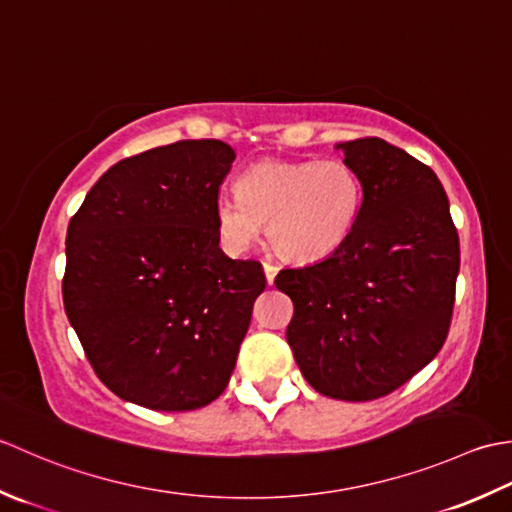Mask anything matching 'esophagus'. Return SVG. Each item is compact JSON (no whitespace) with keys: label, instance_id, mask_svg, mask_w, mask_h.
<instances>
[{"label":"esophagus","instance_id":"1","mask_svg":"<svg viewBox=\"0 0 512 512\" xmlns=\"http://www.w3.org/2000/svg\"><path fill=\"white\" fill-rule=\"evenodd\" d=\"M263 269H265L267 285H274V278H276V274H278V267H276V265H271V263H265V265H263Z\"/></svg>","mask_w":512,"mask_h":512}]
</instances>
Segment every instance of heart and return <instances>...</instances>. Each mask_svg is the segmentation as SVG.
<instances>
[{"instance_id": "1", "label": "heart", "mask_w": 512, "mask_h": 512, "mask_svg": "<svg viewBox=\"0 0 512 512\" xmlns=\"http://www.w3.org/2000/svg\"><path fill=\"white\" fill-rule=\"evenodd\" d=\"M358 176L342 161H260L236 179V196L214 205L216 234L232 254L247 252L267 223V238L291 263L336 254L356 227Z\"/></svg>"}]
</instances>
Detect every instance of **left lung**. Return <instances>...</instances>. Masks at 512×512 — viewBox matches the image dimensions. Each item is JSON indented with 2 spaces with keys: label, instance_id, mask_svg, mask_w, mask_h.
Here are the masks:
<instances>
[{
  "label": "left lung",
  "instance_id": "8db88e82",
  "mask_svg": "<svg viewBox=\"0 0 512 512\" xmlns=\"http://www.w3.org/2000/svg\"><path fill=\"white\" fill-rule=\"evenodd\" d=\"M358 176L356 227L336 254L280 269L294 302L287 342L327 398L367 402L424 369L448 336L460 238L429 165L378 137L338 143Z\"/></svg>",
  "mask_w": 512,
  "mask_h": 512
}]
</instances>
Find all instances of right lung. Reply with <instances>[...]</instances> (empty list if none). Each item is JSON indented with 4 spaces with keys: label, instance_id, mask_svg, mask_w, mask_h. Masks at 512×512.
I'll use <instances>...</instances> for the list:
<instances>
[{
    "label": "right lung",
    "instance_id": "add662e5",
    "mask_svg": "<svg viewBox=\"0 0 512 512\" xmlns=\"http://www.w3.org/2000/svg\"><path fill=\"white\" fill-rule=\"evenodd\" d=\"M234 159L216 139L130 156L70 218L66 316L99 380L125 402L194 411L232 378L267 285L260 263L218 247L214 205Z\"/></svg>",
    "mask_w": 512,
    "mask_h": 512
}]
</instances>
